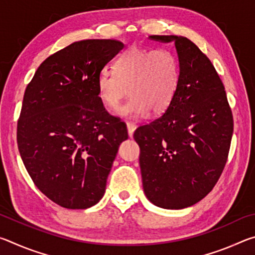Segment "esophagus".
Wrapping results in <instances>:
<instances>
[{
    "label": "esophagus",
    "mask_w": 255,
    "mask_h": 255,
    "mask_svg": "<svg viewBox=\"0 0 255 255\" xmlns=\"http://www.w3.org/2000/svg\"><path fill=\"white\" fill-rule=\"evenodd\" d=\"M135 129H136V125L135 124H133V123H127V130H128V136L129 137H132Z\"/></svg>",
    "instance_id": "34e87169"
}]
</instances>
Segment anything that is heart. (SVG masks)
Masks as SVG:
<instances>
[{
	"label": "heart",
	"instance_id": "obj_1",
	"mask_svg": "<svg viewBox=\"0 0 255 255\" xmlns=\"http://www.w3.org/2000/svg\"><path fill=\"white\" fill-rule=\"evenodd\" d=\"M178 59L169 49L130 47L116 62V71L102 68L97 77L99 97L108 107L116 108L131 94L130 100L117 114L141 117L149 110L154 115L165 111L179 85Z\"/></svg>",
	"mask_w": 255,
	"mask_h": 255
}]
</instances>
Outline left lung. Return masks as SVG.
<instances>
[{"mask_svg": "<svg viewBox=\"0 0 255 255\" xmlns=\"http://www.w3.org/2000/svg\"><path fill=\"white\" fill-rule=\"evenodd\" d=\"M149 38L174 41L180 79L169 108L133 132L140 148L143 188L155 206L182 209L205 198L221 178L234 129L233 115L221 77L191 40Z\"/></svg>", "mask_w": 255, "mask_h": 255, "instance_id": "1", "label": "left lung"}]
</instances>
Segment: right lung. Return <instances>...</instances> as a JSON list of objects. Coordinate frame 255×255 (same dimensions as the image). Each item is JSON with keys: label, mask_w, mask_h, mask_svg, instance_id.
<instances>
[{"label": "right lung", "mask_w": 255, "mask_h": 255, "mask_svg": "<svg viewBox=\"0 0 255 255\" xmlns=\"http://www.w3.org/2000/svg\"><path fill=\"white\" fill-rule=\"evenodd\" d=\"M123 48L115 39L73 42L46 58L25 89L16 128L21 158L36 187L64 208L100 201L128 138L97 89L99 73Z\"/></svg>", "instance_id": "right-lung-1"}]
</instances>
